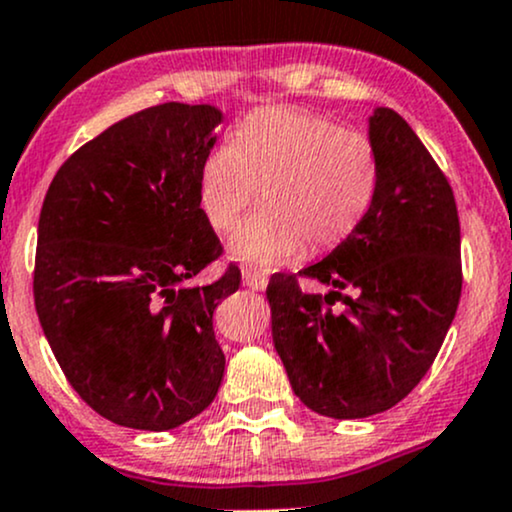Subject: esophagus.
Masks as SVG:
<instances>
[{
  "mask_svg": "<svg viewBox=\"0 0 512 512\" xmlns=\"http://www.w3.org/2000/svg\"><path fill=\"white\" fill-rule=\"evenodd\" d=\"M267 276L262 272H257V269H243V284L248 286L252 291H264L267 289Z\"/></svg>",
  "mask_w": 512,
  "mask_h": 512,
  "instance_id": "obj_1",
  "label": "esophagus"
}]
</instances>
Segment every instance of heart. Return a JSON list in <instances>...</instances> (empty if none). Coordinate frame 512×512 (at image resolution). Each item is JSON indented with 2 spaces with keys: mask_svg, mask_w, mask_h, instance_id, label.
Masks as SVG:
<instances>
[{
  "mask_svg": "<svg viewBox=\"0 0 512 512\" xmlns=\"http://www.w3.org/2000/svg\"><path fill=\"white\" fill-rule=\"evenodd\" d=\"M378 187V161L363 134L327 117L274 108L252 115L199 173V207L226 233L262 192V214L228 240V255L252 269H276L313 250L334 248L361 223Z\"/></svg>",
  "mask_w": 512,
  "mask_h": 512,
  "instance_id": "heart-1",
  "label": "heart"
}]
</instances>
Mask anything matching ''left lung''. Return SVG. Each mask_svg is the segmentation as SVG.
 Listing matches in <instances>:
<instances>
[{
  "instance_id": "1",
  "label": "left lung",
  "mask_w": 512,
  "mask_h": 512,
  "mask_svg": "<svg viewBox=\"0 0 512 512\" xmlns=\"http://www.w3.org/2000/svg\"><path fill=\"white\" fill-rule=\"evenodd\" d=\"M368 142L378 161L370 209L301 272L332 291L303 293L293 274L267 286L274 349L293 392L330 419H366L402 402L436 361L462 293L448 178L395 110H373Z\"/></svg>"
}]
</instances>
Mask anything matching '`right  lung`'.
<instances>
[{"label":"right lung","mask_w":512,"mask_h":512,"mask_svg":"<svg viewBox=\"0 0 512 512\" xmlns=\"http://www.w3.org/2000/svg\"><path fill=\"white\" fill-rule=\"evenodd\" d=\"M223 113L163 103L115 122L57 170L38 221L33 296L69 385L117 426L170 431L214 402L226 356L216 305L240 286L199 207Z\"/></svg>","instance_id":"add662e5"}]
</instances>
